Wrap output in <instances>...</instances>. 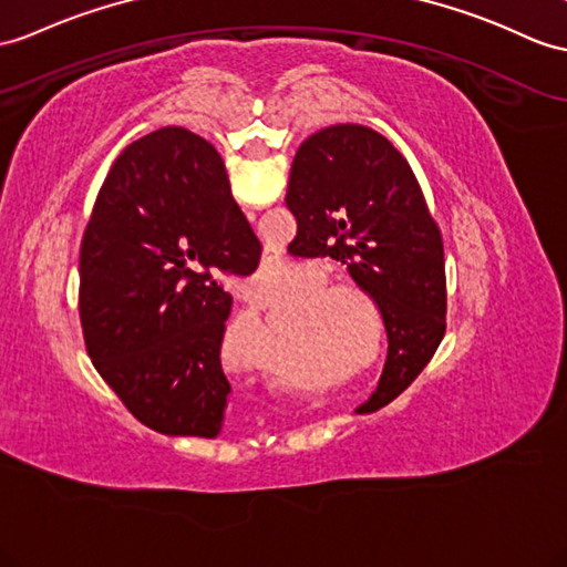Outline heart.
Instances as JSON below:
<instances>
[{
	"label": "heart",
	"instance_id": "obj_1",
	"mask_svg": "<svg viewBox=\"0 0 567 567\" xmlns=\"http://www.w3.org/2000/svg\"><path fill=\"white\" fill-rule=\"evenodd\" d=\"M322 279H317L315 274H310V284H317ZM351 296L355 298L361 306L375 310V300L370 298L365 288L351 281H334V284H320L315 286L312 291L306 296V300H330L331 297H341V301L327 302V306H320V317H324V324H329L331 334H334L337 343L349 353H361L368 347V324L363 320L361 308L355 306L353 300L343 298ZM271 306L269 298H259L252 302V310L261 312Z\"/></svg>",
	"mask_w": 567,
	"mask_h": 567
}]
</instances>
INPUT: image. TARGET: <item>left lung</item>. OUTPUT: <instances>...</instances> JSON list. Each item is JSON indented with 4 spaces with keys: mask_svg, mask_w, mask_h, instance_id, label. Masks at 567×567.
I'll return each instance as SVG.
<instances>
[{
    "mask_svg": "<svg viewBox=\"0 0 567 567\" xmlns=\"http://www.w3.org/2000/svg\"><path fill=\"white\" fill-rule=\"evenodd\" d=\"M286 206L306 247L341 259L375 298L390 339L388 363L378 390L358 411L388 406L445 337L443 236L416 175L375 130L331 124L296 151Z\"/></svg>",
    "mask_w": 567,
    "mask_h": 567,
    "instance_id": "8db88e82",
    "label": "left lung"
}]
</instances>
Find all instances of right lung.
I'll use <instances>...</instances> for the list:
<instances>
[{
	"label": "right lung",
	"mask_w": 567,
	"mask_h": 567,
	"mask_svg": "<svg viewBox=\"0 0 567 567\" xmlns=\"http://www.w3.org/2000/svg\"><path fill=\"white\" fill-rule=\"evenodd\" d=\"M259 255L199 134L163 127L113 163L81 240L79 315L93 368L151 431L220 433L233 298L218 276L252 274Z\"/></svg>",
	"instance_id": "add662e5"
}]
</instances>
